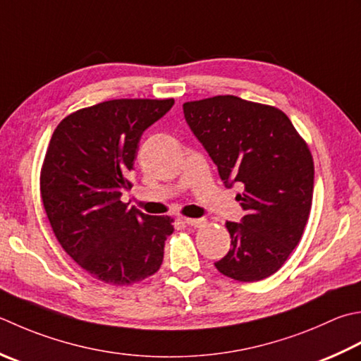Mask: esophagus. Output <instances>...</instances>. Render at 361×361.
I'll list each match as a JSON object with an SVG mask.
<instances>
[{
    "label": "esophagus",
    "mask_w": 361,
    "mask_h": 361,
    "mask_svg": "<svg viewBox=\"0 0 361 361\" xmlns=\"http://www.w3.org/2000/svg\"><path fill=\"white\" fill-rule=\"evenodd\" d=\"M185 222L189 225V227H203L207 221L204 219H194V217H186Z\"/></svg>",
    "instance_id": "1"
}]
</instances>
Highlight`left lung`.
<instances>
[{
	"instance_id": "obj_1",
	"label": "left lung",
	"mask_w": 361,
	"mask_h": 361,
	"mask_svg": "<svg viewBox=\"0 0 361 361\" xmlns=\"http://www.w3.org/2000/svg\"><path fill=\"white\" fill-rule=\"evenodd\" d=\"M185 118L207 148L245 211L227 222L231 249L214 263L238 281H258L277 272L299 244L313 202L312 152L291 120L275 106L217 95L183 104Z\"/></svg>"
}]
</instances>
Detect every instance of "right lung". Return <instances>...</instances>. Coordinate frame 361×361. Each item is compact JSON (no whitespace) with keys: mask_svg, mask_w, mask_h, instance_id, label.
Returning <instances> with one entry per match:
<instances>
[{"mask_svg":"<svg viewBox=\"0 0 361 361\" xmlns=\"http://www.w3.org/2000/svg\"><path fill=\"white\" fill-rule=\"evenodd\" d=\"M173 98H120L78 109L56 126L40 171V195L56 239L108 285L128 286L162 264L173 219L120 200L131 189L139 139Z\"/></svg>","mask_w":361,"mask_h":361,"instance_id":"right-lung-1","label":"right lung"}]
</instances>
